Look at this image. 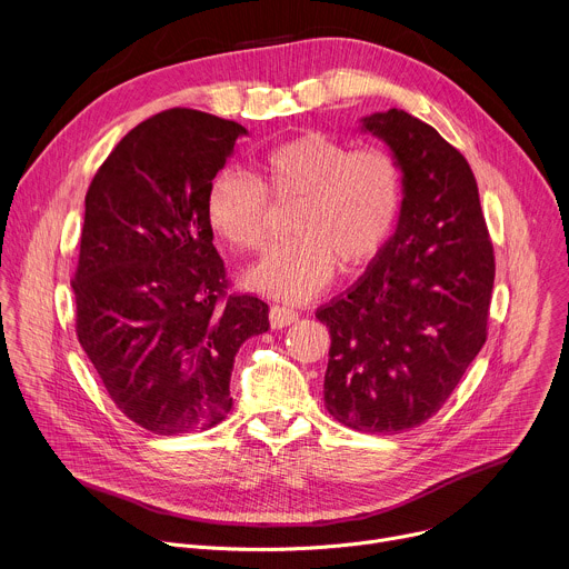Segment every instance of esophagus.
<instances>
[{"instance_id": "obj_1", "label": "esophagus", "mask_w": 569, "mask_h": 569, "mask_svg": "<svg viewBox=\"0 0 569 569\" xmlns=\"http://www.w3.org/2000/svg\"><path fill=\"white\" fill-rule=\"evenodd\" d=\"M299 319V312L286 306H272L270 308V327L272 329H286L290 323H295Z\"/></svg>"}]
</instances>
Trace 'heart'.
Returning a JSON list of instances; mask_svg holds the SVG:
<instances>
[{
  "label": "heart",
  "mask_w": 569,
  "mask_h": 569,
  "mask_svg": "<svg viewBox=\"0 0 569 569\" xmlns=\"http://www.w3.org/2000/svg\"><path fill=\"white\" fill-rule=\"evenodd\" d=\"M292 204V242L242 274L248 290L301 303L327 288L338 266L353 272L378 257L402 202V171L378 146L308 132L259 159L254 178L220 171L207 191V220L238 252H261L270 233V202Z\"/></svg>",
  "instance_id": "obj_1"
}]
</instances>
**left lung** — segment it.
<instances>
[{"mask_svg":"<svg viewBox=\"0 0 569 569\" xmlns=\"http://www.w3.org/2000/svg\"><path fill=\"white\" fill-rule=\"evenodd\" d=\"M402 171L393 236L317 319L331 333L323 405L369 435L426 423L486 342L496 259L463 154L405 110L360 119Z\"/></svg>","mask_w":569,"mask_h":569,"instance_id":"1","label":"left lung"}]
</instances>
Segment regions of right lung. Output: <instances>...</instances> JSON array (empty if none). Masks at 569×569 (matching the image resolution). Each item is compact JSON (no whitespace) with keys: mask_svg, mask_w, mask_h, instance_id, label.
<instances>
[{"mask_svg":"<svg viewBox=\"0 0 569 569\" xmlns=\"http://www.w3.org/2000/svg\"><path fill=\"white\" fill-rule=\"evenodd\" d=\"M248 130L176 108L130 130L94 176L73 277L76 336L117 408L152 435L231 410L240 345L270 329L268 303L224 300L207 191Z\"/></svg>","mask_w":569,"mask_h":569,"instance_id":"add662e5","label":"right lung"}]
</instances>
